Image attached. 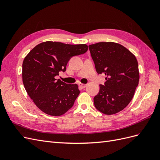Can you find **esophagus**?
Instances as JSON below:
<instances>
[{
	"mask_svg": "<svg viewBox=\"0 0 160 160\" xmlns=\"http://www.w3.org/2000/svg\"><path fill=\"white\" fill-rule=\"evenodd\" d=\"M79 85L81 87V88H86V86H87V85L86 84H83V83H79Z\"/></svg>",
	"mask_w": 160,
	"mask_h": 160,
	"instance_id": "1",
	"label": "esophagus"
}]
</instances>
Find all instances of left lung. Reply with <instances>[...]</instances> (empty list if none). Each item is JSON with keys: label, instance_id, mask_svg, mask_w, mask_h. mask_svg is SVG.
<instances>
[{"label": "left lung", "instance_id": "left-lung-1", "mask_svg": "<svg viewBox=\"0 0 160 160\" xmlns=\"http://www.w3.org/2000/svg\"><path fill=\"white\" fill-rule=\"evenodd\" d=\"M97 72L106 76L104 85L93 99L96 109L105 115L117 113L132 101L138 85V62L122 45L100 42L89 46Z\"/></svg>", "mask_w": 160, "mask_h": 160}]
</instances>
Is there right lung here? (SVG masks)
Wrapping results in <instances>:
<instances>
[{"mask_svg":"<svg viewBox=\"0 0 160 160\" xmlns=\"http://www.w3.org/2000/svg\"><path fill=\"white\" fill-rule=\"evenodd\" d=\"M85 44L46 41L28 52L22 62V82L28 96L43 112L53 116L65 113L80 91L77 84H67L56 76L65 72L71 58L84 54Z\"/></svg>","mask_w":160,"mask_h":160,"instance_id":"right-lung-1","label":"right lung"}]
</instances>
